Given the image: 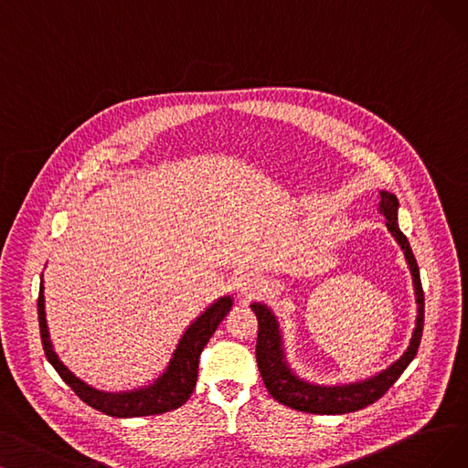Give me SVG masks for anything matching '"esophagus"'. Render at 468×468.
<instances>
[{
  "instance_id": "esophagus-1",
  "label": "esophagus",
  "mask_w": 468,
  "mask_h": 468,
  "mask_svg": "<svg viewBox=\"0 0 468 468\" xmlns=\"http://www.w3.org/2000/svg\"><path fill=\"white\" fill-rule=\"evenodd\" d=\"M267 290V282L261 276L257 274H246L239 278L238 282V292H239V297L246 299V302H250V299L261 295Z\"/></svg>"
}]
</instances>
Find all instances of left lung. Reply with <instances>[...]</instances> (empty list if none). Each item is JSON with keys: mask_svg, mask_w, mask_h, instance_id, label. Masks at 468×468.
Masks as SVG:
<instances>
[{"mask_svg": "<svg viewBox=\"0 0 468 468\" xmlns=\"http://www.w3.org/2000/svg\"><path fill=\"white\" fill-rule=\"evenodd\" d=\"M398 209H399L398 197L394 194L382 190L378 211L386 217V227L389 234L396 238L399 248L403 250L410 276H413L415 297H417V321H415V330H413V335H410L407 349L403 351V355L398 361H394L388 368H384L382 372H378V375L370 378L351 382V384H338V386L311 384L303 378H299L290 368L286 361V353H284L282 330H280V323L274 316V313L263 303H251V309L259 323L257 346H255L257 367L261 372V378H263L269 389V394L278 403H282L295 410H303V413H313V415L353 413V410H359L380 399L389 389V386H394V382L401 377V372L409 367V363L415 359L417 349L420 346L422 324H424V293H422L417 259L413 255V250L409 246L405 234L399 230Z\"/></svg>", "mask_w": 468, "mask_h": 468, "instance_id": "8db88e82", "label": "left lung"}]
</instances>
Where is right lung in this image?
Returning <instances> with one entry per match:
<instances>
[{
    "label": "right lung",
    "instance_id": "1",
    "mask_svg": "<svg viewBox=\"0 0 468 468\" xmlns=\"http://www.w3.org/2000/svg\"><path fill=\"white\" fill-rule=\"evenodd\" d=\"M230 309H232V297L230 295L218 297L215 303H211L188 328H186L169 365H166V368L163 370V375L159 378H155L152 384H147L144 388H136L130 391H117V394H113V391H101L88 386L86 382L74 377L72 372L61 363L49 340L46 307H44V274L40 280V293H38V323H40L42 346H44L48 361L53 365L55 370H58V375L65 380V384L84 403L100 410V413L117 417V419L161 415V413H166V410L178 409L180 405L188 401L197 382L199 355Z\"/></svg>",
    "mask_w": 468,
    "mask_h": 468
}]
</instances>
